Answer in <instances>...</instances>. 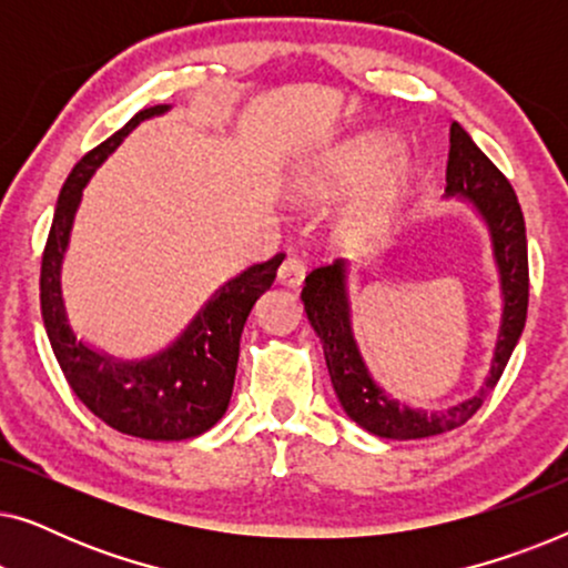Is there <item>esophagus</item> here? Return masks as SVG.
<instances>
[{"label":"esophagus","instance_id":"esophagus-1","mask_svg":"<svg viewBox=\"0 0 568 568\" xmlns=\"http://www.w3.org/2000/svg\"><path fill=\"white\" fill-rule=\"evenodd\" d=\"M305 271L307 266L300 258H286L276 271V282L284 286H292L294 290V286H300L302 278H305Z\"/></svg>","mask_w":568,"mask_h":568}]
</instances>
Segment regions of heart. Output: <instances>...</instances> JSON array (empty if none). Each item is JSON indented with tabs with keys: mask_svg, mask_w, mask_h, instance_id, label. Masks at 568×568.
I'll return each mask as SVG.
<instances>
[{
	"mask_svg": "<svg viewBox=\"0 0 568 568\" xmlns=\"http://www.w3.org/2000/svg\"><path fill=\"white\" fill-rule=\"evenodd\" d=\"M398 152L390 134H364L344 142L317 162L310 183L317 193H341L367 181ZM387 165V164H386ZM388 166V165H387ZM385 168V166H384ZM386 169V168H385ZM418 178V162L410 158L393 160L392 165L375 178L352 212V224L362 235H377L390 227L410 185Z\"/></svg>",
	"mask_w": 568,
	"mask_h": 568,
	"instance_id": "1",
	"label": "heart"
}]
</instances>
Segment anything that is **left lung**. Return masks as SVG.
I'll return each instance as SVG.
<instances>
[{
  "label": "left lung",
  "mask_w": 568,
  "mask_h": 568,
  "mask_svg": "<svg viewBox=\"0 0 568 568\" xmlns=\"http://www.w3.org/2000/svg\"><path fill=\"white\" fill-rule=\"evenodd\" d=\"M445 199H460L484 222L491 240V255L499 274L501 317L488 375L470 398L442 410L414 408L398 403L372 377L359 341L354 336L352 294H348V263L333 261L310 271L302 286V305L315 336L323 344L333 390L346 416L364 432L383 439H424L457 429L480 408V403L499 383L527 317V235L525 216L507 178L478 150L468 131L453 121L449 126V160Z\"/></svg>",
  "instance_id": "left-lung-1"
}]
</instances>
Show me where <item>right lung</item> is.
<instances>
[{"mask_svg": "<svg viewBox=\"0 0 568 568\" xmlns=\"http://www.w3.org/2000/svg\"><path fill=\"white\" fill-rule=\"evenodd\" d=\"M170 108H144L77 162L59 193L41 263V315L67 383L100 422L129 437L152 442L199 437L224 416L235 385L243 325L255 300L271 290L284 261L276 253L271 261L253 263L227 278L165 348L142 359H121L77 338L67 313L61 271L84 185L139 123Z\"/></svg>", "mask_w": 568, "mask_h": 568, "instance_id": "right-lung-1", "label": "right lung"}]
</instances>
